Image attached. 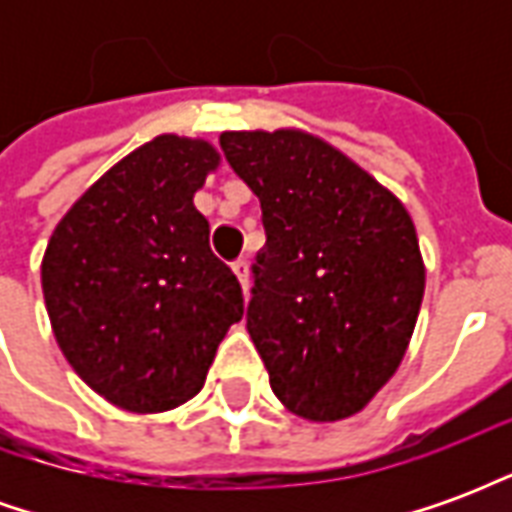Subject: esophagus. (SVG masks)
Segmentation results:
<instances>
[{
	"label": "esophagus",
	"mask_w": 512,
	"mask_h": 512,
	"mask_svg": "<svg viewBox=\"0 0 512 512\" xmlns=\"http://www.w3.org/2000/svg\"><path fill=\"white\" fill-rule=\"evenodd\" d=\"M233 271H235V277L241 279V288H244V293H249V263H246V257H238V260H235Z\"/></svg>",
	"instance_id": "obj_1"
}]
</instances>
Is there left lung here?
Listing matches in <instances>:
<instances>
[{
	"instance_id": "1",
	"label": "left lung",
	"mask_w": 512,
	"mask_h": 512,
	"mask_svg": "<svg viewBox=\"0 0 512 512\" xmlns=\"http://www.w3.org/2000/svg\"><path fill=\"white\" fill-rule=\"evenodd\" d=\"M219 145L260 197L246 329L274 395L304 419L351 417L392 378L425 293L417 230L395 194L301 131Z\"/></svg>"
}]
</instances>
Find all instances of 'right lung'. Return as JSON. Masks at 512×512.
Segmentation results:
<instances>
[{
    "label": "right lung",
    "instance_id": "right-lung-1",
    "mask_svg": "<svg viewBox=\"0 0 512 512\" xmlns=\"http://www.w3.org/2000/svg\"><path fill=\"white\" fill-rule=\"evenodd\" d=\"M208 142L156 136L106 172L51 235L40 268L62 354L128 411H167L205 384L244 293L211 252L194 191L216 169Z\"/></svg>",
    "mask_w": 512,
    "mask_h": 512
}]
</instances>
